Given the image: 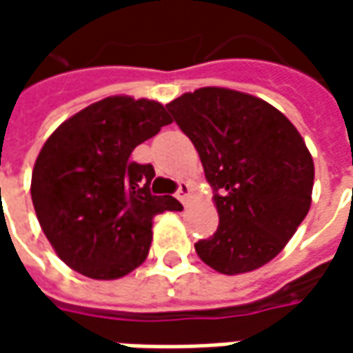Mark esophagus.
I'll return each mask as SVG.
<instances>
[{
	"mask_svg": "<svg viewBox=\"0 0 353 353\" xmlns=\"http://www.w3.org/2000/svg\"><path fill=\"white\" fill-rule=\"evenodd\" d=\"M189 194H191V185L187 183V181H179V185H177V191H176L177 200H181V204H187Z\"/></svg>",
	"mask_w": 353,
	"mask_h": 353,
	"instance_id": "1",
	"label": "esophagus"
}]
</instances>
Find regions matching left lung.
Returning a JSON list of instances; mask_svg holds the SVG:
<instances>
[{"label":"left lung","instance_id":"left-lung-1","mask_svg":"<svg viewBox=\"0 0 353 353\" xmlns=\"http://www.w3.org/2000/svg\"><path fill=\"white\" fill-rule=\"evenodd\" d=\"M199 151L219 227L194 250L221 274L272 261L308 214L314 161L278 109L252 94L204 87L166 105Z\"/></svg>","mask_w":353,"mask_h":353}]
</instances>
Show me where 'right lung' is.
<instances>
[{
  "label": "right lung",
  "mask_w": 353,
  "mask_h": 353,
  "mask_svg": "<svg viewBox=\"0 0 353 353\" xmlns=\"http://www.w3.org/2000/svg\"><path fill=\"white\" fill-rule=\"evenodd\" d=\"M172 123L162 103L109 96L70 117L45 141L32 172V202L65 265L117 280L147 259L154 215L181 210L151 194L154 170L132 151Z\"/></svg>",
  "instance_id": "add662e5"
}]
</instances>
